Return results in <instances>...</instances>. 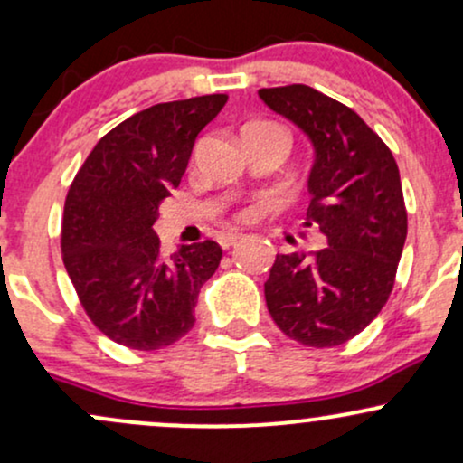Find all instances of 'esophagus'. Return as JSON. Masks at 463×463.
Segmentation results:
<instances>
[{
  "label": "esophagus",
  "instance_id": "34e87169",
  "mask_svg": "<svg viewBox=\"0 0 463 463\" xmlns=\"http://www.w3.org/2000/svg\"><path fill=\"white\" fill-rule=\"evenodd\" d=\"M243 235L241 232H237V231H228V232H222L220 237H217V241H220V246L222 248H231L232 243L237 241V239H241Z\"/></svg>",
  "mask_w": 463,
  "mask_h": 463
}]
</instances>
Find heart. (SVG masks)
<instances>
[{
	"instance_id": "obj_1",
	"label": "heart",
	"mask_w": 463,
	"mask_h": 463,
	"mask_svg": "<svg viewBox=\"0 0 463 463\" xmlns=\"http://www.w3.org/2000/svg\"><path fill=\"white\" fill-rule=\"evenodd\" d=\"M243 215H246V217H248V215H250V213H243Z\"/></svg>"
}]
</instances>
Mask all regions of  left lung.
<instances>
[{"label": "left lung", "mask_w": 463, "mask_h": 463, "mask_svg": "<svg viewBox=\"0 0 463 463\" xmlns=\"http://www.w3.org/2000/svg\"><path fill=\"white\" fill-rule=\"evenodd\" d=\"M259 98L309 137L311 204L305 226L328 246L276 254L265 302L287 337L333 348L379 316L407 239L401 174L390 147L353 109L307 84L261 89Z\"/></svg>", "instance_id": "left-lung-1"}]
</instances>
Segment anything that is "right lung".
Returning <instances> with one entry per match:
<instances>
[{"label": "right lung", "mask_w": 463, "mask_h": 463, "mask_svg": "<svg viewBox=\"0 0 463 463\" xmlns=\"http://www.w3.org/2000/svg\"><path fill=\"white\" fill-rule=\"evenodd\" d=\"M228 95L150 106L104 135L73 178L62 215V261L84 311L132 350L172 346L194 328L200 287L222 261L220 243L165 257L154 232L158 204L187 169L195 137Z\"/></svg>", "instance_id": "1"}]
</instances>
